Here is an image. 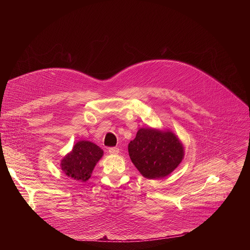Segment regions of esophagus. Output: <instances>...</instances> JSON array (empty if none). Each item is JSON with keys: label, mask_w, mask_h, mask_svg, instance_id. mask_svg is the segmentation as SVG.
Here are the masks:
<instances>
[{"label": "esophagus", "mask_w": 250, "mask_h": 250, "mask_svg": "<svg viewBox=\"0 0 250 250\" xmlns=\"http://www.w3.org/2000/svg\"><path fill=\"white\" fill-rule=\"evenodd\" d=\"M119 152H120V149L118 147H110L109 148V153L110 154L117 155V154H119Z\"/></svg>", "instance_id": "34e87169"}]
</instances>
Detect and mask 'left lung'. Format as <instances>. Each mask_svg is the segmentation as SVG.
Masks as SVG:
<instances>
[{
    "mask_svg": "<svg viewBox=\"0 0 250 250\" xmlns=\"http://www.w3.org/2000/svg\"><path fill=\"white\" fill-rule=\"evenodd\" d=\"M129 157L147 179H159L172 173L184 157V147L172 131L142 127L128 144Z\"/></svg>",
    "mask_w": 250,
    "mask_h": 250,
    "instance_id": "left-lung-1",
    "label": "left lung"
}]
</instances>
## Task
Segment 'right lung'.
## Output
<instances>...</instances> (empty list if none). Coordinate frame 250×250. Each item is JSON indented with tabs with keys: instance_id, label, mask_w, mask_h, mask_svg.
Masks as SVG:
<instances>
[{
	"instance_id": "add662e5",
	"label": "right lung",
	"mask_w": 250,
	"mask_h": 250,
	"mask_svg": "<svg viewBox=\"0 0 250 250\" xmlns=\"http://www.w3.org/2000/svg\"><path fill=\"white\" fill-rule=\"evenodd\" d=\"M103 153L104 151L93 142L80 140L61 160L60 167L67 176L74 180L86 182Z\"/></svg>"
}]
</instances>
